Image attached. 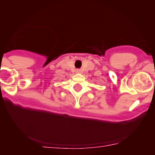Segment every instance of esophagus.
<instances>
[{
    "label": "esophagus",
    "mask_w": 155,
    "mask_h": 155,
    "mask_svg": "<svg viewBox=\"0 0 155 155\" xmlns=\"http://www.w3.org/2000/svg\"><path fill=\"white\" fill-rule=\"evenodd\" d=\"M76 73H81V71H80V70H77V71H76Z\"/></svg>",
    "instance_id": "1"
}]
</instances>
